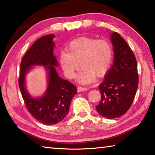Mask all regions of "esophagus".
<instances>
[{"instance_id":"obj_1","label":"esophagus","mask_w":155,"mask_h":155,"mask_svg":"<svg viewBox=\"0 0 155 155\" xmlns=\"http://www.w3.org/2000/svg\"><path fill=\"white\" fill-rule=\"evenodd\" d=\"M87 88L86 87H77V91L78 92H81V91H87Z\"/></svg>"}]
</instances>
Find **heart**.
I'll use <instances>...</instances> for the list:
<instances>
[{
    "label": "heart",
    "mask_w": 155,
    "mask_h": 155,
    "mask_svg": "<svg viewBox=\"0 0 155 155\" xmlns=\"http://www.w3.org/2000/svg\"><path fill=\"white\" fill-rule=\"evenodd\" d=\"M67 52L59 54V62L65 77L73 78L78 67L81 68L77 81L83 84L93 83L95 76L105 75L111 66L114 48L107 40H96L90 38H79L70 41Z\"/></svg>",
    "instance_id": "b5f03b06"
}]
</instances>
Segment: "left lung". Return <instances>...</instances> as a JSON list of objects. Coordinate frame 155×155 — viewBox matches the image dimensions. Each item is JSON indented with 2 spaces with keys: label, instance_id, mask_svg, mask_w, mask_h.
<instances>
[{
  "label": "left lung",
  "instance_id": "1",
  "mask_svg": "<svg viewBox=\"0 0 155 155\" xmlns=\"http://www.w3.org/2000/svg\"><path fill=\"white\" fill-rule=\"evenodd\" d=\"M110 38L114 62L98 87L101 100L96 109L103 117L112 119L122 116L130 109L137 92L139 77L137 60L127 41L116 32Z\"/></svg>",
  "mask_w": 155,
  "mask_h": 155
}]
</instances>
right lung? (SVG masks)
<instances>
[{
  "label": "right lung",
  "mask_w": 155,
  "mask_h": 155,
  "mask_svg": "<svg viewBox=\"0 0 155 155\" xmlns=\"http://www.w3.org/2000/svg\"><path fill=\"white\" fill-rule=\"evenodd\" d=\"M53 34L41 37L35 41L22 58L18 85L28 112L37 120L47 125L62 121L69 111L72 99L77 93V87L58 75L55 67L58 61L53 54ZM32 65H45L49 83L45 94L34 99L25 87V77Z\"/></svg>",
  "instance_id": "1"
}]
</instances>
